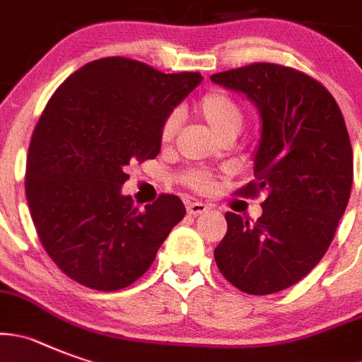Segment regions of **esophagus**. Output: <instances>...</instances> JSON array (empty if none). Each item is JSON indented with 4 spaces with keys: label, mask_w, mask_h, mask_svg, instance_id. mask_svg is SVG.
<instances>
[{
    "label": "esophagus",
    "mask_w": 362,
    "mask_h": 362,
    "mask_svg": "<svg viewBox=\"0 0 362 362\" xmlns=\"http://www.w3.org/2000/svg\"><path fill=\"white\" fill-rule=\"evenodd\" d=\"M208 210H210V206L204 203H188L187 204V211L190 215H194V217H199V215L206 214Z\"/></svg>",
    "instance_id": "esophagus-1"
}]
</instances>
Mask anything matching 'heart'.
I'll list each match as a JSON object with an SVG mask.
<instances>
[{"instance_id":"heart-1","label":"heart","mask_w":362,"mask_h":362,"mask_svg":"<svg viewBox=\"0 0 362 362\" xmlns=\"http://www.w3.org/2000/svg\"><path fill=\"white\" fill-rule=\"evenodd\" d=\"M199 115L203 116V120L210 125L211 131L218 138H226V136H237L240 132L242 124H244V112L238 102L231 98L224 91H211L201 98L197 104ZM179 127V115L172 112L165 118L161 125V140L170 141L175 136ZM181 181L188 188L197 192H208L214 185L211 174L201 168H190L181 175Z\"/></svg>"}]
</instances>
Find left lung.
Instances as JSON below:
<instances>
[{
    "label": "left lung",
    "mask_w": 362,
    "mask_h": 362,
    "mask_svg": "<svg viewBox=\"0 0 362 362\" xmlns=\"http://www.w3.org/2000/svg\"><path fill=\"white\" fill-rule=\"evenodd\" d=\"M210 78L257 105L255 181L238 194H265L253 224L228 211L215 262L242 293H278L316 267L346 210L354 154L344 118L325 86L293 68L258 62Z\"/></svg>",
    "instance_id": "1"
}]
</instances>
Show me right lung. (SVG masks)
Listing matches in <instances>:
<instances>
[{
    "mask_svg": "<svg viewBox=\"0 0 362 362\" xmlns=\"http://www.w3.org/2000/svg\"><path fill=\"white\" fill-rule=\"evenodd\" d=\"M201 81L105 57L52 95L30 141L25 190L42 247L71 280L97 291L134 284L185 217L168 194L140 211L122 185L131 161L159 154L165 118Z\"/></svg>",
    "mask_w": 362,
    "mask_h": 362,
    "instance_id": "add662e5",
    "label": "right lung"
}]
</instances>
